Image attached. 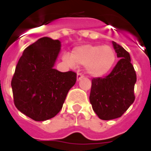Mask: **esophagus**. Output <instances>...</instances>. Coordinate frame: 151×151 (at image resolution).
Segmentation results:
<instances>
[{
	"label": "esophagus",
	"instance_id": "obj_1",
	"mask_svg": "<svg viewBox=\"0 0 151 151\" xmlns=\"http://www.w3.org/2000/svg\"><path fill=\"white\" fill-rule=\"evenodd\" d=\"M82 78H83V75H82V73H78V74H77V81H78V82L80 81Z\"/></svg>",
	"mask_w": 151,
	"mask_h": 151
}]
</instances>
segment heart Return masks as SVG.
Here are the masks:
<instances>
[{
	"label": "heart",
	"instance_id": "obj_1",
	"mask_svg": "<svg viewBox=\"0 0 151 151\" xmlns=\"http://www.w3.org/2000/svg\"><path fill=\"white\" fill-rule=\"evenodd\" d=\"M116 51L108 45L84 44L75 47L71 56L64 54L62 60L70 68L85 66L86 72L94 78L106 75L116 61Z\"/></svg>",
	"mask_w": 151,
	"mask_h": 151
}]
</instances>
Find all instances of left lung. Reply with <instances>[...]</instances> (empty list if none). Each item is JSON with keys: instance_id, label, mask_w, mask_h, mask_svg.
<instances>
[{"instance_id": "left-lung-1", "label": "left lung", "mask_w": 151, "mask_h": 151, "mask_svg": "<svg viewBox=\"0 0 151 151\" xmlns=\"http://www.w3.org/2000/svg\"><path fill=\"white\" fill-rule=\"evenodd\" d=\"M112 44L120 60L104 78L92 79L90 94L93 110L104 120L121 116L135 99L137 76L129 53L116 42L112 41Z\"/></svg>"}]
</instances>
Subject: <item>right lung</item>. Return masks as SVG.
I'll list each match as a JSON object with an SVG mask.
<instances>
[{
    "instance_id": "1",
    "label": "right lung",
    "mask_w": 151,
    "mask_h": 151,
    "mask_svg": "<svg viewBox=\"0 0 151 151\" xmlns=\"http://www.w3.org/2000/svg\"><path fill=\"white\" fill-rule=\"evenodd\" d=\"M61 43L40 38L23 51L11 81L14 101L22 113L35 121L51 119L62 108L77 74L54 69Z\"/></svg>"
}]
</instances>
